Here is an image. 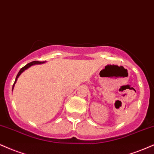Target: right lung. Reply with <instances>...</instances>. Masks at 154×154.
I'll list each match as a JSON object with an SVG mask.
<instances>
[{
	"instance_id": "obj_1",
	"label": "right lung",
	"mask_w": 154,
	"mask_h": 154,
	"mask_svg": "<svg viewBox=\"0 0 154 154\" xmlns=\"http://www.w3.org/2000/svg\"><path fill=\"white\" fill-rule=\"evenodd\" d=\"M45 63V61H32V62H31V63H28V64H26V66H23V68H21V70H19V73H18L17 75H16V78L15 82H14V85H13L12 90H13V88H14V85H15V83L16 82V81H17V79H18V78H19V75H21V73H22V72L24 71V70H26V69H27V68H29L30 66H33V65H35V64H41V63Z\"/></svg>"
}]
</instances>
